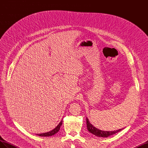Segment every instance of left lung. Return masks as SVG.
Returning a JSON list of instances; mask_svg holds the SVG:
<instances>
[{
    "label": "left lung",
    "mask_w": 148,
    "mask_h": 148,
    "mask_svg": "<svg viewBox=\"0 0 148 148\" xmlns=\"http://www.w3.org/2000/svg\"><path fill=\"white\" fill-rule=\"evenodd\" d=\"M86 125H87V128L88 130L93 135H95V136H97L98 137H103V138H107L109 136H111L112 135H114L115 133H117L121 130H122L123 128H121L117 130H114V131H110V132H107V131H102L101 130H99L95 127L93 125L89 122V121L88 119L86 117Z\"/></svg>",
    "instance_id": "obj_1"
}]
</instances>
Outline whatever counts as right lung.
Listing matches in <instances>:
<instances>
[{
  "label": "right lung",
  "instance_id": "add662e5",
  "mask_svg": "<svg viewBox=\"0 0 148 148\" xmlns=\"http://www.w3.org/2000/svg\"><path fill=\"white\" fill-rule=\"evenodd\" d=\"M62 125V120H61V122L59 123V124L54 129H53L52 130L49 132H47V133L37 134V135L40 136H52L53 135H55L56 133H57L59 131L60 128Z\"/></svg>",
  "mask_w": 148,
  "mask_h": 148
}]
</instances>
